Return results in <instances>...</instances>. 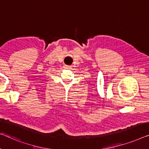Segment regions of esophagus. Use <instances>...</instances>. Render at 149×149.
<instances>
[{
    "label": "esophagus",
    "instance_id": "esophagus-1",
    "mask_svg": "<svg viewBox=\"0 0 149 149\" xmlns=\"http://www.w3.org/2000/svg\"><path fill=\"white\" fill-rule=\"evenodd\" d=\"M65 68H67V69H70V66H68V65L65 66Z\"/></svg>",
    "mask_w": 149,
    "mask_h": 149
}]
</instances>
